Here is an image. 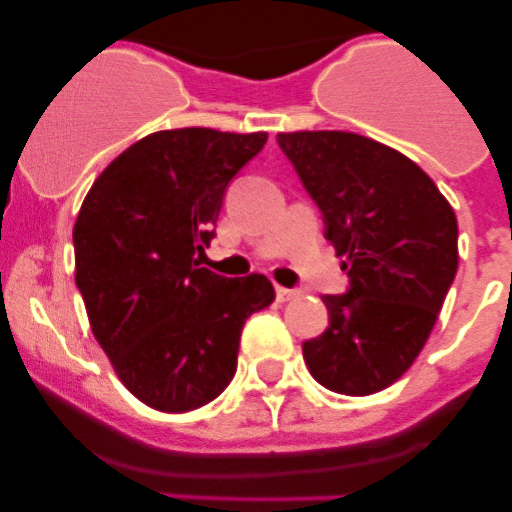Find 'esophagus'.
<instances>
[{"mask_svg": "<svg viewBox=\"0 0 512 512\" xmlns=\"http://www.w3.org/2000/svg\"><path fill=\"white\" fill-rule=\"evenodd\" d=\"M275 292H277V299H280V302H292V299H297V297H299V289L277 287Z\"/></svg>", "mask_w": 512, "mask_h": 512, "instance_id": "esophagus-1", "label": "esophagus"}]
</instances>
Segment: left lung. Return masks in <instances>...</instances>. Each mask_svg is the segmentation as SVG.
Segmentation results:
<instances>
[{
  "instance_id": "8db88e82",
  "label": "left lung",
  "mask_w": 512,
  "mask_h": 512,
  "mask_svg": "<svg viewBox=\"0 0 512 512\" xmlns=\"http://www.w3.org/2000/svg\"><path fill=\"white\" fill-rule=\"evenodd\" d=\"M282 153L344 257V294H324L329 327L302 344L329 391L369 396L409 371L458 270L456 213L394 148L347 131L277 133Z\"/></svg>"
}]
</instances>
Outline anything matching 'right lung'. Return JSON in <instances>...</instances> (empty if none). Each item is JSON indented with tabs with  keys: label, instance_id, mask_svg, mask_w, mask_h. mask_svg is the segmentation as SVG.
<instances>
[{
	"label": "right lung",
	"instance_id": "1",
	"mask_svg": "<svg viewBox=\"0 0 512 512\" xmlns=\"http://www.w3.org/2000/svg\"><path fill=\"white\" fill-rule=\"evenodd\" d=\"M267 133L175 128L141 138L91 185L74 225L76 287L118 379L146 406L183 414L225 391L245 319L270 307L265 275L200 267L225 188Z\"/></svg>",
	"mask_w": 512,
	"mask_h": 512
}]
</instances>
